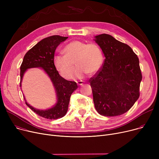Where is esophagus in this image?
<instances>
[{
	"instance_id": "1",
	"label": "esophagus",
	"mask_w": 159,
	"mask_h": 159,
	"mask_svg": "<svg viewBox=\"0 0 159 159\" xmlns=\"http://www.w3.org/2000/svg\"><path fill=\"white\" fill-rule=\"evenodd\" d=\"M77 83V85H79V86H83V85H84V84H83V82L82 81H79Z\"/></svg>"
}]
</instances>
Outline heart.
<instances>
[{"label":"heart","instance_id":"b5f03b06","mask_svg":"<svg viewBox=\"0 0 159 159\" xmlns=\"http://www.w3.org/2000/svg\"><path fill=\"white\" fill-rule=\"evenodd\" d=\"M64 53L65 55L55 56L54 66L61 76L66 79L73 77L75 63L78 67L76 76L79 78H82L86 73L89 75L95 74L103 64L102 52L96 44L73 41L65 46Z\"/></svg>","mask_w":159,"mask_h":159}]
</instances>
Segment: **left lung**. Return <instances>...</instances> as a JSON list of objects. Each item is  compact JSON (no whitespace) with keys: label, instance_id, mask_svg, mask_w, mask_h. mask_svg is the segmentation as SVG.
<instances>
[{"label":"left lung","instance_id":"left-lung-1","mask_svg":"<svg viewBox=\"0 0 159 159\" xmlns=\"http://www.w3.org/2000/svg\"><path fill=\"white\" fill-rule=\"evenodd\" d=\"M106 58L89 82L97 112L105 116L127 112L140 96L143 79L137 55L126 44L111 35L101 34L95 39Z\"/></svg>","mask_w":159,"mask_h":159}]
</instances>
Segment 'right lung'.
<instances>
[{
    "instance_id": "add662e5",
    "label": "right lung",
    "mask_w": 159,
    "mask_h": 159,
    "mask_svg": "<svg viewBox=\"0 0 159 159\" xmlns=\"http://www.w3.org/2000/svg\"><path fill=\"white\" fill-rule=\"evenodd\" d=\"M68 38L53 35L43 39L26 53L20 66V86L24 72L31 68H43L53 82L57 95V102L54 107L47 110H39L26 102V104L32 111L45 119H57L64 116L68 111L71 95L78 88L75 82L62 78L54 66L55 49L61 43Z\"/></svg>"
}]
</instances>
